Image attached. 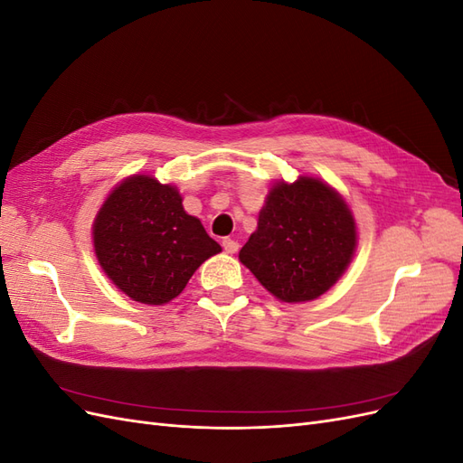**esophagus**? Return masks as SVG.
I'll use <instances>...</instances> for the list:
<instances>
[{"label":"esophagus","mask_w":463,"mask_h":463,"mask_svg":"<svg viewBox=\"0 0 463 463\" xmlns=\"http://www.w3.org/2000/svg\"><path fill=\"white\" fill-rule=\"evenodd\" d=\"M222 245H223V250H226V253H230V255H233V253H237V250H240V243H237L235 240H223Z\"/></svg>","instance_id":"obj_1"}]
</instances>
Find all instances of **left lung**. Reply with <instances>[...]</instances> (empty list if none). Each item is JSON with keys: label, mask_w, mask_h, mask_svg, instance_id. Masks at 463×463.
Segmentation results:
<instances>
[{"label": "left lung", "mask_w": 463, "mask_h": 463, "mask_svg": "<svg viewBox=\"0 0 463 463\" xmlns=\"http://www.w3.org/2000/svg\"><path fill=\"white\" fill-rule=\"evenodd\" d=\"M357 249L352 208L326 181L278 179L240 260L282 303L318 299L344 276Z\"/></svg>", "instance_id": "8db88e82"}]
</instances>
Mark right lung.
Masks as SVG:
<instances>
[{"label": "right lung", "instance_id": "right-lung-1", "mask_svg": "<svg viewBox=\"0 0 463 463\" xmlns=\"http://www.w3.org/2000/svg\"><path fill=\"white\" fill-rule=\"evenodd\" d=\"M98 264L137 303L165 305L222 247L185 213L175 185L133 174L109 191L92 222Z\"/></svg>", "mask_w": 463, "mask_h": 463}]
</instances>
